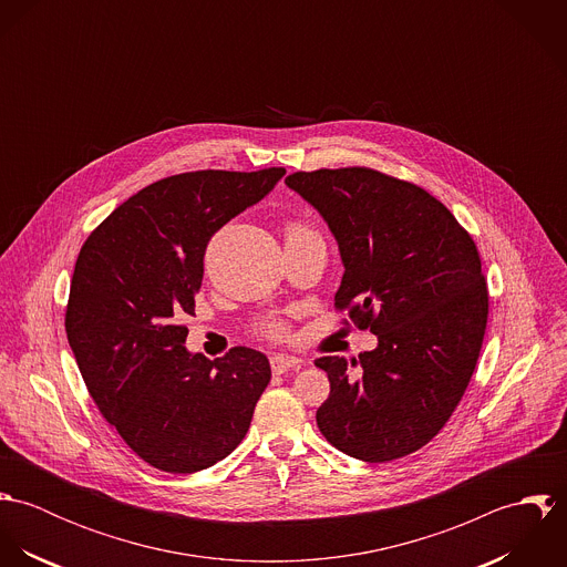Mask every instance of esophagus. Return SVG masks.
Returning a JSON list of instances; mask_svg holds the SVG:
<instances>
[{
  "label": "esophagus",
  "mask_w": 567,
  "mask_h": 567,
  "mask_svg": "<svg viewBox=\"0 0 567 567\" xmlns=\"http://www.w3.org/2000/svg\"><path fill=\"white\" fill-rule=\"evenodd\" d=\"M299 367H301V360L295 358V355H288V353H275L270 358V369L277 375H281V373H286L290 369H299Z\"/></svg>",
  "instance_id": "34e87169"
}]
</instances>
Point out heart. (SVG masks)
Here are the masks:
<instances>
[{
	"mask_svg": "<svg viewBox=\"0 0 567 567\" xmlns=\"http://www.w3.org/2000/svg\"><path fill=\"white\" fill-rule=\"evenodd\" d=\"M312 231L308 229V227H303V225H299V223H292L288 229H286V240L288 238H301V236H310ZM261 331L266 333V336H270V338H281L284 333H286V327L284 323H279V321H268V323L261 324Z\"/></svg>",
	"mask_w": 567,
	"mask_h": 567,
	"instance_id": "b5f03b06",
	"label": "heart"
}]
</instances>
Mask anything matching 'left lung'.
Masks as SVG:
<instances>
[{"mask_svg": "<svg viewBox=\"0 0 567 567\" xmlns=\"http://www.w3.org/2000/svg\"><path fill=\"white\" fill-rule=\"evenodd\" d=\"M286 185L338 243L336 308L378 336L358 360H317L329 378L319 430L364 463L412 454L447 423L481 355L488 295L478 248L441 200L369 167L295 172Z\"/></svg>", "mask_w": 567, "mask_h": 567, "instance_id": "8db88e82", "label": "left lung"}]
</instances>
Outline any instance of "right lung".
I'll list each match as a JSON object with an SVG mask.
<instances>
[{
  "label": "right lung",
  "mask_w": 567,
  "mask_h": 567,
  "mask_svg": "<svg viewBox=\"0 0 567 567\" xmlns=\"http://www.w3.org/2000/svg\"><path fill=\"white\" fill-rule=\"evenodd\" d=\"M286 174L198 169L122 203L82 244L65 329L82 380L126 445L148 465L194 474L246 436L270 382L261 351L207 360L185 349L212 236Z\"/></svg>",
  "instance_id": "add662e5"
}]
</instances>
